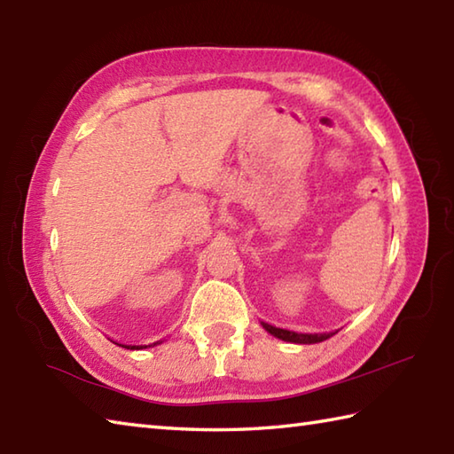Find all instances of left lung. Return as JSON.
Here are the masks:
<instances>
[{
    "label": "left lung",
    "mask_w": 454,
    "mask_h": 454,
    "mask_svg": "<svg viewBox=\"0 0 454 454\" xmlns=\"http://www.w3.org/2000/svg\"><path fill=\"white\" fill-rule=\"evenodd\" d=\"M262 326H264L271 336H276L284 341H291V344H318V341H325L330 336H334L340 332V330H336V332H325V334H301V332L271 326V325H268V322H262Z\"/></svg>",
    "instance_id": "1"
}]
</instances>
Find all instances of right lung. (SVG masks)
Wrapping results in <instances>:
<instances>
[{
	"mask_svg": "<svg viewBox=\"0 0 454 454\" xmlns=\"http://www.w3.org/2000/svg\"><path fill=\"white\" fill-rule=\"evenodd\" d=\"M157 344H160V341H155V344H151V346H157ZM118 346H122L126 349H144V348H149V346H124V344H118Z\"/></svg>",
	"mask_w": 454,
	"mask_h": 454,
	"instance_id": "add662e5",
	"label": "right lung"
}]
</instances>
